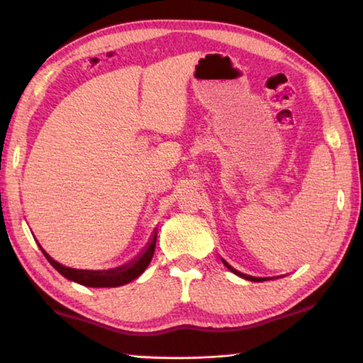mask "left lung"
I'll return each mask as SVG.
<instances>
[{
  "label": "left lung",
  "mask_w": 363,
  "mask_h": 363,
  "mask_svg": "<svg viewBox=\"0 0 363 363\" xmlns=\"http://www.w3.org/2000/svg\"><path fill=\"white\" fill-rule=\"evenodd\" d=\"M223 262H224V266L227 267V269H229V270H232V272L233 274H237L238 275V277H243V279H247V280H251V281H264V280H266V279H259V277H251V275H245V274H242V272H238V270H235V269H233V267H230L229 266V264H227L224 259H223Z\"/></svg>",
  "instance_id": "1"
}]
</instances>
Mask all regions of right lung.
Here are the masks:
<instances>
[{
  "mask_svg": "<svg viewBox=\"0 0 363 363\" xmlns=\"http://www.w3.org/2000/svg\"><path fill=\"white\" fill-rule=\"evenodd\" d=\"M155 243H157V233L153 235L152 242L147 250L144 251V255H140L138 259H134L130 264H125V266L116 267V269H110V270H77V269H70L65 267L62 264H59L49 256L45 250L41 248L43 255L46 256V259L49 264L57 270L59 274H62L65 279L77 281L79 285L84 286H120L125 284H130L134 279H138L140 274L144 272L149 266L153 253H155Z\"/></svg>",
  "mask_w": 363,
  "mask_h": 363,
  "instance_id": "obj_1",
  "label": "right lung"
}]
</instances>
